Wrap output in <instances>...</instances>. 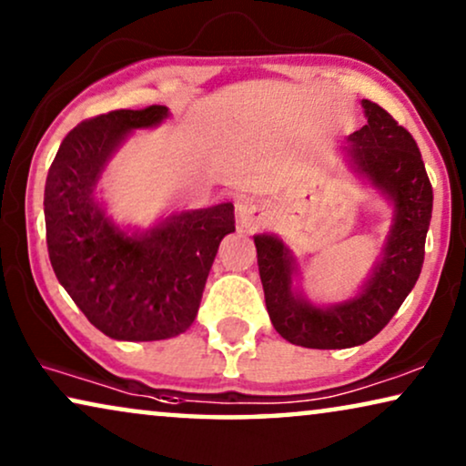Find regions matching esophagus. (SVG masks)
Wrapping results in <instances>:
<instances>
[{"instance_id": "obj_1", "label": "esophagus", "mask_w": 466, "mask_h": 466, "mask_svg": "<svg viewBox=\"0 0 466 466\" xmlns=\"http://www.w3.org/2000/svg\"><path fill=\"white\" fill-rule=\"evenodd\" d=\"M263 222V212L260 206L254 199H241L238 201V225L241 231H254Z\"/></svg>"}]
</instances>
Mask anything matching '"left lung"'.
I'll use <instances>...</instances> for the list:
<instances>
[{"mask_svg": "<svg viewBox=\"0 0 466 466\" xmlns=\"http://www.w3.org/2000/svg\"><path fill=\"white\" fill-rule=\"evenodd\" d=\"M367 125L348 137V169L392 208L390 231L371 273L352 297L318 305L295 286L299 265L276 233L254 235L265 305L273 329L295 346L343 350L367 343L397 314L418 282L432 214V187L410 131L362 99Z\"/></svg>", "mask_w": 466, "mask_h": 466, "instance_id": "1", "label": "left lung"}]
</instances>
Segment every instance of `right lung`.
<instances>
[{"label": "right lung", "mask_w": 466, "mask_h": 466, "mask_svg": "<svg viewBox=\"0 0 466 466\" xmlns=\"http://www.w3.org/2000/svg\"><path fill=\"white\" fill-rule=\"evenodd\" d=\"M169 118L167 106L114 110L67 133L44 188L48 257L67 295L101 333L158 341L187 330L225 235L233 203L180 209L148 228L120 227L99 197L101 176L137 129Z\"/></svg>", "instance_id": "1"}]
</instances>
